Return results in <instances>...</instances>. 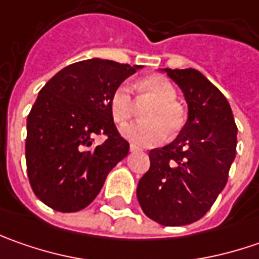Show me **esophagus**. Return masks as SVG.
<instances>
[{"mask_svg":"<svg viewBox=\"0 0 259 259\" xmlns=\"http://www.w3.org/2000/svg\"><path fill=\"white\" fill-rule=\"evenodd\" d=\"M130 151H131V153H135V151H138V147H135L134 144H131V145H130Z\"/></svg>","mask_w":259,"mask_h":259,"instance_id":"esophagus-1","label":"esophagus"}]
</instances>
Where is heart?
Returning a JSON list of instances; mask_svg holds the SVG:
<instances>
[{
	"mask_svg": "<svg viewBox=\"0 0 259 259\" xmlns=\"http://www.w3.org/2000/svg\"><path fill=\"white\" fill-rule=\"evenodd\" d=\"M138 101L151 102L143 112L145 122L131 124L122 130V137L137 147L161 144L167 134L176 135L184 124L182 108L176 104L173 83L163 76H147L137 83ZM109 111L115 124L125 125L133 116L134 102L130 86L118 85L109 98Z\"/></svg>",
	"mask_w": 259,
	"mask_h": 259,
	"instance_id": "1",
	"label": "heart"
}]
</instances>
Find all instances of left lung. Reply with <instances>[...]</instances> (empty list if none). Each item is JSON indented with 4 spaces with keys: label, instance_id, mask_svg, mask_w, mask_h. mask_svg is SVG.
<instances>
[{
    "label": "left lung",
    "instance_id": "1",
    "mask_svg": "<svg viewBox=\"0 0 259 259\" xmlns=\"http://www.w3.org/2000/svg\"><path fill=\"white\" fill-rule=\"evenodd\" d=\"M187 102V121L176 140L150 151V170L141 177L137 199L150 219L164 226L199 221L228 182L236 155L231 105L196 69H161Z\"/></svg>",
    "mask_w": 259,
    "mask_h": 259
}]
</instances>
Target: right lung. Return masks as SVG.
<instances>
[{"mask_svg": "<svg viewBox=\"0 0 259 259\" xmlns=\"http://www.w3.org/2000/svg\"><path fill=\"white\" fill-rule=\"evenodd\" d=\"M143 66L88 59L66 66L38 92L27 116L25 161L34 194L57 212L94 202L130 144L109 111L114 89ZM108 137L95 146V135Z\"/></svg>", "mask_w": 259, "mask_h": 259, "instance_id": "obj_1", "label": "right lung"}]
</instances>
